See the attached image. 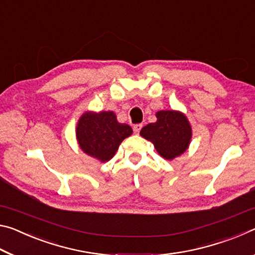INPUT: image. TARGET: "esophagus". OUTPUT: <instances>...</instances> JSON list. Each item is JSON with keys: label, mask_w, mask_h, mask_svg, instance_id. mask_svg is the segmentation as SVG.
Instances as JSON below:
<instances>
[{"label": "esophagus", "mask_w": 255, "mask_h": 255, "mask_svg": "<svg viewBox=\"0 0 255 255\" xmlns=\"http://www.w3.org/2000/svg\"><path fill=\"white\" fill-rule=\"evenodd\" d=\"M141 127H143V126H141L140 124H136V125H133V127H132V129H133V132H135V133H139Z\"/></svg>", "instance_id": "esophagus-1"}]
</instances>
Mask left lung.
Returning a JSON list of instances; mask_svg holds the SVG:
<instances>
[{"mask_svg": "<svg viewBox=\"0 0 255 255\" xmlns=\"http://www.w3.org/2000/svg\"><path fill=\"white\" fill-rule=\"evenodd\" d=\"M156 123L141 128L140 136L152 141L155 149L165 159H173L189 147L192 137L191 126L180 111L162 110L156 112Z\"/></svg>", "mask_w": 255, "mask_h": 255, "instance_id": "1", "label": "left lung"}]
</instances>
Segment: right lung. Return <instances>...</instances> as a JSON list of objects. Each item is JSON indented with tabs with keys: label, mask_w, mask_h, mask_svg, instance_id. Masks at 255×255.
Here are the masks:
<instances>
[{
	"label": "right lung",
	"mask_w": 255,
	"mask_h": 255,
	"mask_svg": "<svg viewBox=\"0 0 255 255\" xmlns=\"http://www.w3.org/2000/svg\"><path fill=\"white\" fill-rule=\"evenodd\" d=\"M131 133V127L118 123L112 111H86L76 126V138L81 149L101 162L114 157L122 141Z\"/></svg>",
	"instance_id": "1"
}]
</instances>
